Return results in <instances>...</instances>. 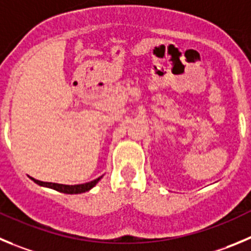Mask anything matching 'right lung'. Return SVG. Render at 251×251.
Returning a JSON list of instances; mask_svg holds the SVG:
<instances>
[{
	"label": "right lung",
	"instance_id": "1",
	"mask_svg": "<svg viewBox=\"0 0 251 251\" xmlns=\"http://www.w3.org/2000/svg\"><path fill=\"white\" fill-rule=\"evenodd\" d=\"M34 183L39 184L42 187H47V188H51L55 189L58 192H62V193L65 194H80V193H85V192L90 191L91 188L97 186L98 182L102 178V176H100L99 178L94 179V181L88 182V183H83V184H60V183H51V182H42L38 181V179L33 178V177H29Z\"/></svg>",
	"mask_w": 251,
	"mask_h": 251
}]
</instances>
